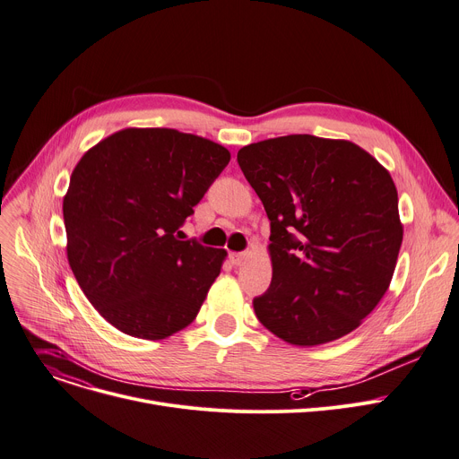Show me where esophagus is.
Instances as JSON below:
<instances>
[{"instance_id":"esophagus-1","label":"esophagus","mask_w":459,"mask_h":459,"mask_svg":"<svg viewBox=\"0 0 459 459\" xmlns=\"http://www.w3.org/2000/svg\"><path fill=\"white\" fill-rule=\"evenodd\" d=\"M249 258V253L247 251H241V253H230V262L234 265H241L243 262H246Z\"/></svg>"}]
</instances>
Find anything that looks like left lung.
Segmentation results:
<instances>
[{
  "label": "left lung",
  "instance_id": "left-lung-1",
  "mask_svg": "<svg viewBox=\"0 0 459 459\" xmlns=\"http://www.w3.org/2000/svg\"><path fill=\"white\" fill-rule=\"evenodd\" d=\"M238 164L271 227L258 321L291 345L343 338L387 291L401 251L391 175L356 143L312 134L246 145Z\"/></svg>",
  "mask_w": 459,
  "mask_h": 459
}]
</instances>
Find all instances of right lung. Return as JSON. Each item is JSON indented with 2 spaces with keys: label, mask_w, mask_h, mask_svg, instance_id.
Listing matches in <instances>:
<instances>
[{
  "label": "right lung",
  "mask_w": 459,
  "mask_h": 459,
  "mask_svg": "<svg viewBox=\"0 0 459 459\" xmlns=\"http://www.w3.org/2000/svg\"><path fill=\"white\" fill-rule=\"evenodd\" d=\"M229 160L175 129H124L84 152L63 203L68 262L112 326L155 342L197 317L227 253L180 227Z\"/></svg>",
  "instance_id": "add662e5"
}]
</instances>
